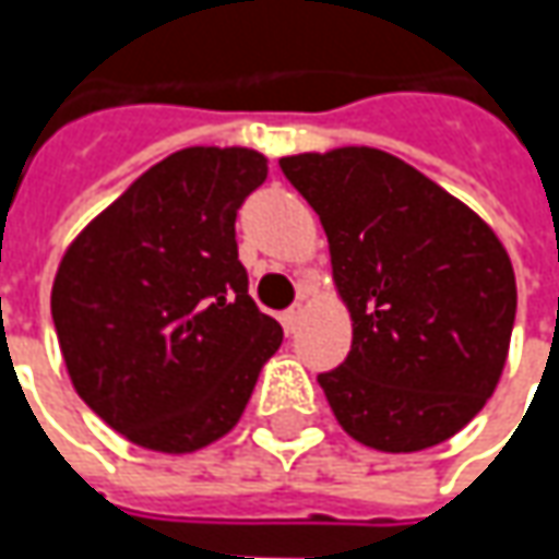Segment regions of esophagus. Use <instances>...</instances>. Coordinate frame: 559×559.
Instances as JSON below:
<instances>
[{"label": "esophagus", "mask_w": 559, "mask_h": 559, "mask_svg": "<svg viewBox=\"0 0 559 559\" xmlns=\"http://www.w3.org/2000/svg\"><path fill=\"white\" fill-rule=\"evenodd\" d=\"M301 317H305V308H301V305H295V308H289V311L283 313V326H286V333H295V330H298Z\"/></svg>", "instance_id": "obj_1"}]
</instances>
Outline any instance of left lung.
<instances>
[{"label": "left lung", "mask_w": 559, "mask_h": 559, "mask_svg": "<svg viewBox=\"0 0 559 559\" xmlns=\"http://www.w3.org/2000/svg\"><path fill=\"white\" fill-rule=\"evenodd\" d=\"M280 167L330 239L352 352L317 376L360 444L411 454L457 436L504 373L516 317L510 254L483 217L411 164L367 145Z\"/></svg>", "instance_id": "obj_1"}]
</instances>
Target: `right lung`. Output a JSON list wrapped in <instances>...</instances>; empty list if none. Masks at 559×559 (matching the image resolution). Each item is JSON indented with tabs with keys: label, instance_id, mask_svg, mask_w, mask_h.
Returning <instances> with one entry per match:
<instances>
[{
	"label": "right lung",
	"instance_id": "add662e5",
	"mask_svg": "<svg viewBox=\"0 0 559 559\" xmlns=\"http://www.w3.org/2000/svg\"><path fill=\"white\" fill-rule=\"evenodd\" d=\"M264 180L254 148L174 152L58 264L52 320L76 395L140 448L192 454L224 439L283 342L236 246V211Z\"/></svg>",
	"mask_w": 559,
	"mask_h": 559
}]
</instances>
